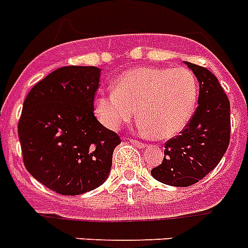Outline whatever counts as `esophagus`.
Masks as SVG:
<instances>
[{
  "label": "esophagus",
  "mask_w": 248,
  "mask_h": 248,
  "mask_svg": "<svg viewBox=\"0 0 248 248\" xmlns=\"http://www.w3.org/2000/svg\"><path fill=\"white\" fill-rule=\"evenodd\" d=\"M128 140H129V142H130V143L136 144L137 147H140V148H143L144 146H146V144H144V143H142V142H140V140H133V138H128Z\"/></svg>",
  "instance_id": "1"
}]
</instances>
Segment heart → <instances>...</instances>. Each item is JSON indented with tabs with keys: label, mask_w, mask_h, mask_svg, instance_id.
I'll use <instances>...</instances> for the list:
<instances>
[{
	"label": "heart",
	"mask_w": 248,
	"mask_h": 248,
	"mask_svg": "<svg viewBox=\"0 0 248 248\" xmlns=\"http://www.w3.org/2000/svg\"><path fill=\"white\" fill-rule=\"evenodd\" d=\"M199 98V80L187 68H136L115 82V91L96 98V114L112 130L136 116L156 140L177 136L189 122Z\"/></svg>",
	"instance_id": "1"
}]
</instances>
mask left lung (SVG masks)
Listing matches in <instances>:
<instances>
[{"label":"left lung","mask_w":248,"mask_h":248,"mask_svg":"<svg viewBox=\"0 0 248 248\" xmlns=\"http://www.w3.org/2000/svg\"><path fill=\"white\" fill-rule=\"evenodd\" d=\"M199 79V106L180 132L165 142L164 160L151 170L156 180L188 187L205 178L220 162L231 140V104L217 77L187 62Z\"/></svg>","instance_id":"obj_1"}]
</instances>
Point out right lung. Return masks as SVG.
<instances>
[{"instance_id":"add662e5","label":"right lung","mask_w":248,"mask_h":248,"mask_svg":"<svg viewBox=\"0 0 248 248\" xmlns=\"http://www.w3.org/2000/svg\"><path fill=\"white\" fill-rule=\"evenodd\" d=\"M101 70L64 66L38 82L24 101L17 133L24 165L51 191L82 195L108 179L122 140L96 119Z\"/></svg>"}]
</instances>
